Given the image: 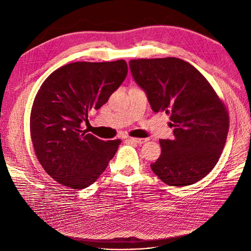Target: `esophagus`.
Here are the masks:
<instances>
[{"label":"esophagus","instance_id":"1","mask_svg":"<svg viewBox=\"0 0 251 251\" xmlns=\"http://www.w3.org/2000/svg\"><path fill=\"white\" fill-rule=\"evenodd\" d=\"M127 140L130 142H133V143H136V144H142L144 142H147L148 139L144 138V139H138V138H127Z\"/></svg>","mask_w":251,"mask_h":251}]
</instances>
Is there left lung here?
<instances>
[{
  "mask_svg": "<svg viewBox=\"0 0 251 251\" xmlns=\"http://www.w3.org/2000/svg\"><path fill=\"white\" fill-rule=\"evenodd\" d=\"M132 76L154 112L170 114L173 139H161V156L151 169L164 183L186 186L215 168L228 133V114L210 83L188 62L133 59Z\"/></svg>",
  "mask_w": 251,
  "mask_h": 251,
  "instance_id": "obj_1",
  "label": "left lung"
}]
</instances>
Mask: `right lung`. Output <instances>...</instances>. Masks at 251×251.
<instances>
[{
    "label": "right lung",
    "instance_id": "1",
    "mask_svg": "<svg viewBox=\"0 0 251 251\" xmlns=\"http://www.w3.org/2000/svg\"><path fill=\"white\" fill-rule=\"evenodd\" d=\"M127 65L116 62L71 63L43 82L30 116V132L40 163L58 183L90 186L107 169L120 140L103 141L81 131L88 112L98 110L126 77Z\"/></svg>",
    "mask_w": 251,
    "mask_h": 251
}]
</instances>
